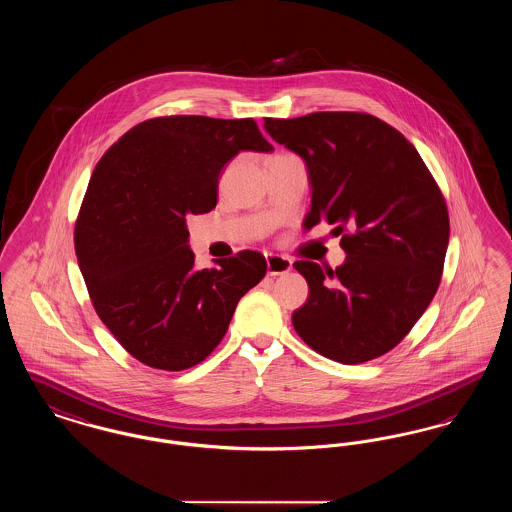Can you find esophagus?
<instances>
[{
  "mask_svg": "<svg viewBox=\"0 0 512 512\" xmlns=\"http://www.w3.org/2000/svg\"><path fill=\"white\" fill-rule=\"evenodd\" d=\"M292 270V259L284 257V255H276V253H268L267 255V272L268 276H280Z\"/></svg>",
  "mask_w": 512,
  "mask_h": 512,
  "instance_id": "esophagus-1",
  "label": "esophagus"
}]
</instances>
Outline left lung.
<instances>
[{"instance_id":"1","label":"left lung","mask_w":512,"mask_h":512,"mask_svg":"<svg viewBox=\"0 0 512 512\" xmlns=\"http://www.w3.org/2000/svg\"><path fill=\"white\" fill-rule=\"evenodd\" d=\"M265 130L307 163L313 197L305 226L336 224L347 253L336 270L293 263L309 284L293 313L295 332L343 365L388 353L438 292L449 244L438 182L399 130L368 113L267 117Z\"/></svg>"}]
</instances>
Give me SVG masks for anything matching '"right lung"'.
<instances>
[{
    "label": "right lung",
    "mask_w": 512,
    "mask_h": 512,
    "mask_svg": "<svg viewBox=\"0 0 512 512\" xmlns=\"http://www.w3.org/2000/svg\"><path fill=\"white\" fill-rule=\"evenodd\" d=\"M244 149H274L253 119L157 117L92 172L74 226L78 267L101 322L144 365L178 372L205 361L267 274L249 249L197 270L188 245L186 217L215 209L220 171Z\"/></svg>",
    "instance_id": "1"
}]
</instances>
